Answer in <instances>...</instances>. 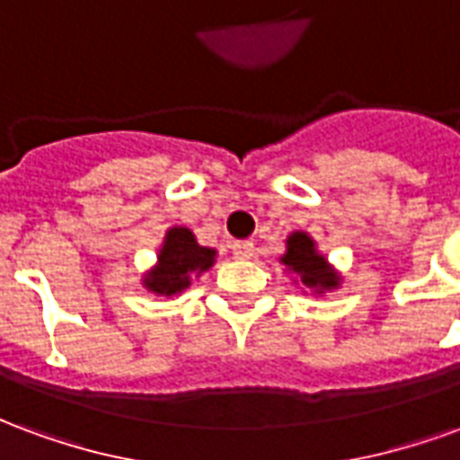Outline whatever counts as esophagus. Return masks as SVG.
<instances>
[{"label":"esophagus","instance_id":"34e87169","mask_svg":"<svg viewBox=\"0 0 460 460\" xmlns=\"http://www.w3.org/2000/svg\"><path fill=\"white\" fill-rule=\"evenodd\" d=\"M231 253H234L236 259H251V256H253V243H251V241H236V243L231 246Z\"/></svg>","mask_w":460,"mask_h":460}]
</instances>
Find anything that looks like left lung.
<instances>
[{"label": "left lung", "instance_id": "left-lung-1", "mask_svg": "<svg viewBox=\"0 0 460 460\" xmlns=\"http://www.w3.org/2000/svg\"><path fill=\"white\" fill-rule=\"evenodd\" d=\"M280 263L286 266V270L296 273L300 283L313 290L315 296H323L328 290H338L340 283H342V276L320 253L318 243L308 231H293L290 234L286 239V253L280 256Z\"/></svg>", "mask_w": 460, "mask_h": 460}]
</instances>
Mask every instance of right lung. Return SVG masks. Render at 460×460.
Instances as JSON below:
<instances>
[{"mask_svg":"<svg viewBox=\"0 0 460 460\" xmlns=\"http://www.w3.org/2000/svg\"><path fill=\"white\" fill-rule=\"evenodd\" d=\"M214 263L217 249L199 246L187 226H170L157 251V263L142 276V286L160 298H174L190 286L194 276L199 279Z\"/></svg>","mask_w":460,"mask_h":460,"instance_id":"1","label":"right lung"}]
</instances>
